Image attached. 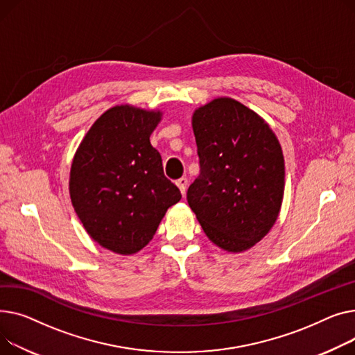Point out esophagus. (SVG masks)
<instances>
[{"label": "esophagus", "instance_id": "1", "mask_svg": "<svg viewBox=\"0 0 355 355\" xmlns=\"http://www.w3.org/2000/svg\"><path fill=\"white\" fill-rule=\"evenodd\" d=\"M176 184H178V187L180 189L182 195H184L186 193V186H187V179L186 178H180V179L176 180Z\"/></svg>", "mask_w": 355, "mask_h": 355}]
</instances>
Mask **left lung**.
Segmentation results:
<instances>
[{"instance_id":"obj_1","label":"left lung","mask_w":355,"mask_h":355,"mask_svg":"<svg viewBox=\"0 0 355 355\" xmlns=\"http://www.w3.org/2000/svg\"><path fill=\"white\" fill-rule=\"evenodd\" d=\"M192 128L200 173L187 189V203L215 245L227 252L246 251L279 215L281 144L261 116L229 97L196 109Z\"/></svg>"}]
</instances>
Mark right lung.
<instances>
[{
	"label": "right lung",
	"mask_w": 355,
	"mask_h": 355,
	"mask_svg": "<svg viewBox=\"0 0 355 355\" xmlns=\"http://www.w3.org/2000/svg\"><path fill=\"white\" fill-rule=\"evenodd\" d=\"M160 119L159 110L112 107L94 121L71 163L70 198L78 219L98 245L120 255L148 245L182 198L150 144Z\"/></svg>",
	"instance_id": "add662e5"
}]
</instances>
